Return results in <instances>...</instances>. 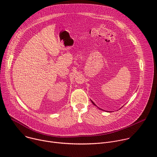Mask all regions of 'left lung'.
Listing matches in <instances>:
<instances>
[{
	"mask_svg": "<svg viewBox=\"0 0 157 157\" xmlns=\"http://www.w3.org/2000/svg\"><path fill=\"white\" fill-rule=\"evenodd\" d=\"M91 102H92V103H93V104L94 105H96V104H94V103L93 102V101H91Z\"/></svg>",
	"mask_w": 157,
	"mask_h": 157,
	"instance_id": "1",
	"label": "left lung"
}]
</instances>
